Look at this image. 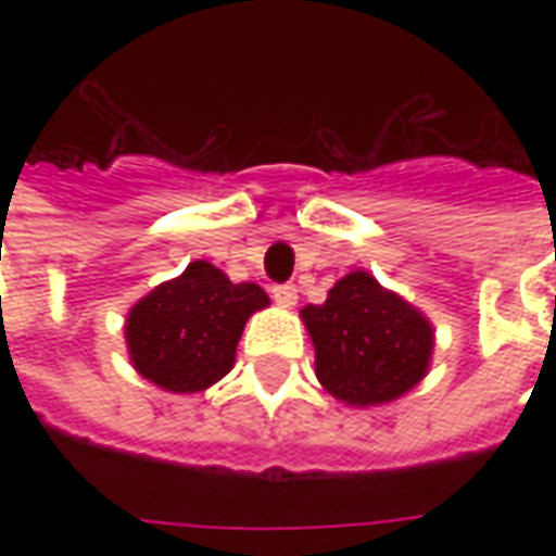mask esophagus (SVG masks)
Masks as SVG:
<instances>
[{
    "mask_svg": "<svg viewBox=\"0 0 556 556\" xmlns=\"http://www.w3.org/2000/svg\"><path fill=\"white\" fill-rule=\"evenodd\" d=\"M270 298L279 303V306H294L298 303V289L291 282H277L270 286Z\"/></svg>",
    "mask_w": 556,
    "mask_h": 556,
    "instance_id": "34e87169",
    "label": "esophagus"
}]
</instances>
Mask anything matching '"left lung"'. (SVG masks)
<instances>
[{
  "label": "left lung",
  "instance_id": "1",
  "mask_svg": "<svg viewBox=\"0 0 556 556\" xmlns=\"http://www.w3.org/2000/svg\"><path fill=\"white\" fill-rule=\"evenodd\" d=\"M303 321L318 381L349 405L399 399L429 369V321L363 270L339 279L321 306H306Z\"/></svg>",
  "mask_w": 556,
  "mask_h": 556
}]
</instances>
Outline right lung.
<instances>
[{"label":"right lung","mask_w":556,"mask_h":556,"mask_svg":"<svg viewBox=\"0 0 556 556\" xmlns=\"http://www.w3.org/2000/svg\"><path fill=\"white\" fill-rule=\"evenodd\" d=\"M262 306L267 294L255 282L235 286L214 265L193 262L130 309V361L163 390H205L229 372L243 325Z\"/></svg>","instance_id":"right-lung-1"}]
</instances>
